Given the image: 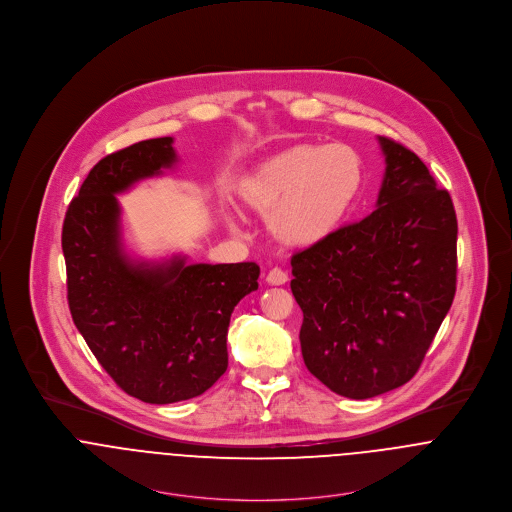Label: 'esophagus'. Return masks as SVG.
Listing matches in <instances>:
<instances>
[{
	"label": "esophagus",
	"mask_w": 512,
	"mask_h": 512,
	"mask_svg": "<svg viewBox=\"0 0 512 512\" xmlns=\"http://www.w3.org/2000/svg\"><path fill=\"white\" fill-rule=\"evenodd\" d=\"M266 282L270 286H284L288 282V274L282 270V268H272L266 276Z\"/></svg>",
	"instance_id": "1"
}]
</instances>
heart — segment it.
Returning <instances> with one entry per match:
<instances>
[{
	"label": "heart",
	"mask_w": 512,
	"mask_h": 512,
	"mask_svg": "<svg viewBox=\"0 0 512 512\" xmlns=\"http://www.w3.org/2000/svg\"><path fill=\"white\" fill-rule=\"evenodd\" d=\"M363 163L347 146L295 144L260 161L236 185L240 203L268 215L270 234L284 246L309 248L329 238L355 205ZM224 222L236 228L230 213Z\"/></svg>",
	"instance_id": "obj_1"
}]
</instances>
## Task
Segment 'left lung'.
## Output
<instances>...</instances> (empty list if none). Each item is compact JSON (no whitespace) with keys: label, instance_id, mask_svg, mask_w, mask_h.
<instances>
[{"label":"left lung","instance_id":"left-lung-1","mask_svg":"<svg viewBox=\"0 0 512 512\" xmlns=\"http://www.w3.org/2000/svg\"><path fill=\"white\" fill-rule=\"evenodd\" d=\"M386 171L376 209L292 256V292L307 370L365 400L422 365L457 282V219L424 161L378 138Z\"/></svg>","mask_w":512,"mask_h":512}]
</instances>
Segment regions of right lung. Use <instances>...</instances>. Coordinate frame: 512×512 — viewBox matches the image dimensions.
Returning a JSON list of instances; mask_svg holds the SVG:
<instances>
[{
	"mask_svg": "<svg viewBox=\"0 0 512 512\" xmlns=\"http://www.w3.org/2000/svg\"><path fill=\"white\" fill-rule=\"evenodd\" d=\"M173 138L100 159L63 222L67 297L74 325L114 382L147 404L209 390L228 366L226 333L236 303L258 290L260 266L187 264L126 254L116 195L173 167Z\"/></svg>",
	"mask_w": 512,
	"mask_h": 512,
	"instance_id": "obj_1",
	"label": "right lung"
}]
</instances>
